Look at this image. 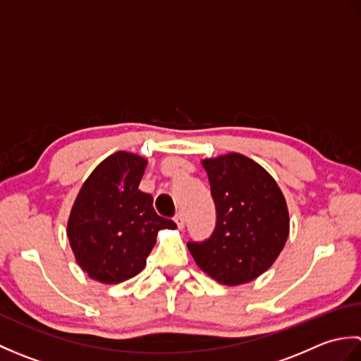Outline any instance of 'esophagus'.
<instances>
[{
    "label": "esophagus",
    "instance_id": "1",
    "mask_svg": "<svg viewBox=\"0 0 361 361\" xmlns=\"http://www.w3.org/2000/svg\"><path fill=\"white\" fill-rule=\"evenodd\" d=\"M173 220H175V224H176V226H178L180 229H183L185 228V216H183L181 212H178L176 214V216L173 217Z\"/></svg>",
    "mask_w": 361,
    "mask_h": 361
}]
</instances>
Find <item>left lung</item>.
<instances>
[{
    "label": "left lung",
    "instance_id": "obj_1",
    "mask_svg": "<svg viewBox=\"0 0 361 361\" xmlns=\"http://www.w3.org/2000/svg\"><path fill=\"white\" fill-rule=\"evenodd\" d=\"M216 228L206 240L188 242L197 265L225 286L267 271L288 237V211L279 186L255 161L229 153L204 159Z\"/></svg>",
    "mask_w": 361,
    "mask_h": 361
}]
</instances>
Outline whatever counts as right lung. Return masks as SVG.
<instances>
[{"label":"right lung","mask_w":361,"mask_h":361,"mask_svg":"<svg viewBox=\"0 0 361 361\" xmlns=\"http://www.w3.org/2000/svg\"><path fill=\"white\" fill-rule=\"evenodd\" d=\"M147 161L118 152L99 164L83 183L68 220V239L90 278L118 283L140 273L157 243L159 229L176 228L153 209V197L141 192Z\"/></svg>","instance_id":"right-lung-1"}]
</instances>
